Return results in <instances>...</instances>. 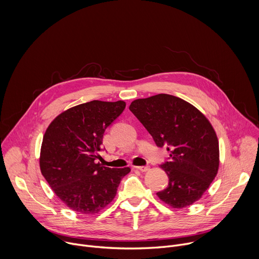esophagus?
<instances>
[{
    "label": "esophagus",
    "mask_w": 259,
    "mask_h": 259,
    "mask_svg": "<svg viewBox=\"0 0 259 259\" xmlns=\"http://www.w3.org/2000/svg\"><path fill=\"white\" fill-rule=\"evenodd\" d=\"M137 170H139L140 172H146L150 170V166H138V167H135Z\"/></svg>",
    "instance_id": "obj_1"
}]
</instances>
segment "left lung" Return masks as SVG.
Segmentation results:
<instances>
[{"label": "left lung", "mask_w": 259, "mask_h": 259, "mask_svg": "<svg viewBox=\"0 0 259 259\" xmlns=\"http://www.w3.org/2000/svg\"><path fill=\"white\" fill-rule=\"evenodd\" d=\"M129 109L153 136L165 146L170 158L161 164L168 187L157 193L173 208L192 205L207 191L219 167V145L208 119L191 103L169 94L132 101Z\"/></svg>", "instance_id": "1"}]
</instances>
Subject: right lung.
<instances>
[{"label":"right lung","mask_w":259,"mask_h":259,"mask_svg":"<svg viewBox=\"0 0 259 259\" xmlns=\"http://www.w3.org/2000/svg\"><path fill=\"white\" fill-rule=\"evenodd\" d=\"M126 103L92 100L57 116L43 137L40 168L56 196L71 210L95 214L114 200L129 167L97 163L105 129Z\"/></svg>","instance_id":"obj_1"}]
</instances>
